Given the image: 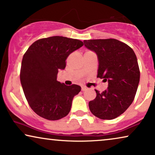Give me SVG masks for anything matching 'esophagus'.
<instances>
[{
    "mask_svg": "<svg viewBox=\"0 0 155 155\" xmlns=\"http://www.w3.org/2000/svg\"><path fill=\"white\" fill-rule=\"evenodd\" d=\"M87 90V87H85V86H82V91H85V90Z\"/></svg>",
    "mask_w": 155,
    "mask_h": 155,
    "instance_id": "1",
    "label": "esophagus"
}]
</instances>
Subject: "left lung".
<instances>
[{
  "mask_svg": "<svg viewBox=\"0 0 155 155\" xmlns=\"http://www.w3.org/2000/svg\"><path fill=\"white\" fill-rule=\"evenodd\" d=\"M84 46L97 54V78L109 82L107 90H95L96 98L89 102L93 115L103 120L117 118L134 100L140 81L139 65L135 52L115 39L84 40Z\"/></svg>",
  "mask_w": 155,
  "mask_h": 155,
  "instance_id": "obj_1",
  "label": "left lung"
}]
</instances>
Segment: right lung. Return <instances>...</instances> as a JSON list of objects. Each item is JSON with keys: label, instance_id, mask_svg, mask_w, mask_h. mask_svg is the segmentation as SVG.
<instances>
[{"label": "right lung", "instance_id": "1", "mask_svg": "<svg viewBox=\"0 0 155 155\" xmlns=\"http://www.w3.org/2000/svg\"><path fill=\"white\" fill-rule=\"evenodd\" d=\"M84 45L78 39L60 36L34 42L25 52L20 69V82L31 109L49 120L66 116L80 86H67L57 80L59 70H64L66 59Z\"/></svg>", "mask_w": 155, "mask_h": 155}]
</instances>
